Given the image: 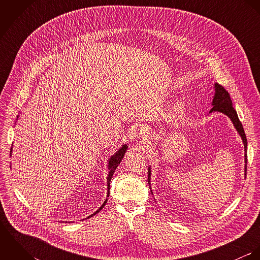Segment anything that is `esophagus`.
Listing matches in <instances>:
<instances>
[{
    "mask_svg": "<svg viewBox=\"0 0 260 260\" xmlns=\"http://www.w3.org/2000/svg\"><path fill=\"white\" fill-rule=\"evenodd\" d=\"M141 134H143V136H144V137H145V140H146V139H147V138H148L149 133H148V131H147V130H143V131H142V132H141Z\"/></svg>",
    "mask_w": 260,
    "mask_h": 260,
    "instance_id": "obj_1",
    "label": "esophagus"
}]
</instances>
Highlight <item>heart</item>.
I'll use <instances>...</instances> for the list:
<instances>
[{
    "instance_id": "obj_1",
    "label": "heart",
    "mask_w": 260,
    "mask_h": 260,
    "mask_svg": "<svg viewBox=\"0 0 260 260\" xmlns=\"http://www.w3.org/2000/svg\"><path fill=\"white\" fill-rule=\"evenodd\" d=\"M184 110V104H182V103H178L175 107H174V113L175 114H180V113H182Z\"/></svg>"
}]
</instances>
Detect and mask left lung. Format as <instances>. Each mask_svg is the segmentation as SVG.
<instances>
[{"label":"left lung","instance_id":"1","mask_svg":"<svg viewBox=\"0 0 260 260\" xmlns=\"http://www.w3.org/2000/svg\"><path fill=\"white\" fill-rule=\"evenodd\" d=\"M214 96H213V100H212V108L209 111V113L212 112H220L223 113L224 115L228 116V118L231 120V122L233 123L235 129L237 130L238 134L240 135L243 145H244V161H245V173H246V166H247V139L244 133V129L243 126L241 124V122L239 121L238 115L235 111V109L232 106V101L230 99V95L229 93L224 89L221 85L215 83L214 84ZM246 175V174H245ZM150 179H151V168H148V183L150 185ZM151 189V186H150ZM152 192V190H151ZM153 194V193H152Z\"/></svg>","mask_w":260,"mask_h":260}]
</instances>
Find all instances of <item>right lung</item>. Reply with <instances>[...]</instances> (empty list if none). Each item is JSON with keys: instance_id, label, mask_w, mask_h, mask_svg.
<instances>
[{"instance_id": "1", "label": "right lung", "mask_w": 260, "mask_h": 260, "mask_svg": "<svg viewBox=\"0 0 260 260\" xmlns=\"http://www.w3.org/2000/svg\"><path fill=\"white\" fill-rule=\"evenodd\" d=\"M17 118H19V115H18V117ZM18 120V119H17ZM128 148V146H127V144H124V145H122V147L121 148H119V150L114 154V155H112L111 157H110V159H109V161H108V169H109V173H108V177H107V189H108V193H107V197H109V190H110V181H111L112 176H113V174H114V172H115V170H116V168L118 167V165L120 164V162L122 161V159H123V157H124V155H125V153H126V150ZM11 152H12V148H11ZM12 154V153H11ZM106 203H107V198H106V200L104 201V203L101 205V207L96 211V212H94L93 214H91L90 216H88L87 218H89V217H92L93 215H95L96 213H98L105 205H106Z\"/></svg>"}]
</instances>
